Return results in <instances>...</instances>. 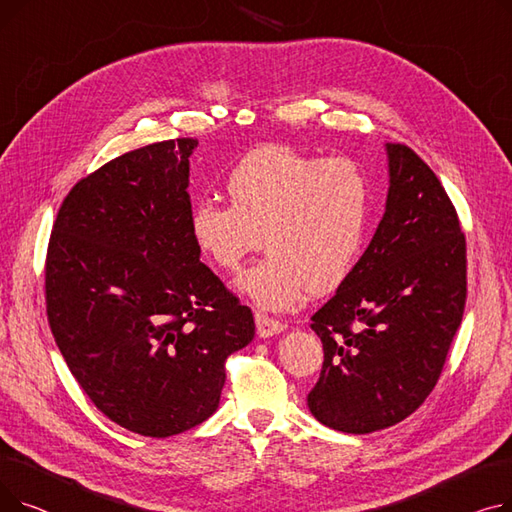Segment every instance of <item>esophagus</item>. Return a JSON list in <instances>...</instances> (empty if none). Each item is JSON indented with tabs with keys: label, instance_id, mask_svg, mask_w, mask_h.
I'll list each match as a JSON object with an SVG mask.
<instances>
[{
	"label": "esophagus",
	"instance_id": "obj_1",
	"mask_svg": "<svg viewBox=\"0 0 512 512\" xmlns=\"http://www.w3.org/2000/svg\"><path fill=\"white\" fill-rule=\"evenodd\" d=\"M255 324H257V334L261 338H270L274 334H280L286 328L280 319L270 317L265 313H255Z\"/></svg>",
	"mask_w": 512,
	"mask_h": 512
}]
</instances>
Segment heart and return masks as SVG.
<instances>
[{
  "label": "heart",
  "instance_id": "1",
  "mask_svg": "<svg viewBox=\"0 0 512 512\" xmlns=\"http://www.w3.org/2000/svg\"><path fill=\"white\" fill-rule=\"evenodd\" d=\"M226 195L230 207L199 201L188 230L226 274H240L265 245L270 253L240 282L259 307L286 311L353 276L373 215V182L359 161L265 145L232 168Z\"/></svg>",
  "mask_w": 512,
  "mask_h": 512
}]
</instances>
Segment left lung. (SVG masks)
<instances>
[{
	"mask_svg": "<svg viewBox=\"0 0 512 512\" xmlns=\"http://www.w3.org/2000/svg\"><path fill=\"white\" fill-rule=\"evenodd\" d=\"M384 218L353 276L313 313L324 365L307 405L344 434L415 413L436 388L467 301V240L442 182L405 143H388Z\"/></svg>",
	"mask_w": 512,
	"mask_h": 512,
	"instance_id": "8db88e82",
	"label": "left lung"
}]
</instances>
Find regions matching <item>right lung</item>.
<instances>
[{"mask_svg": "<svg viewBox=\"0 0 512 512\" xmlns=\"http://www.w3.org/2000/svg\"><path fill=\"white\" fill-rule=\"evenodd\" d=\"M197 143H153L80 178L47 245V321L68 369L107 419L147 438L211 417L228 357L255 336L188 230Z\"/></svg>", "mask_w": 512, "mask_h": 512, "instance_id": "obj_1", "label": "right lung"}]
</instances>
